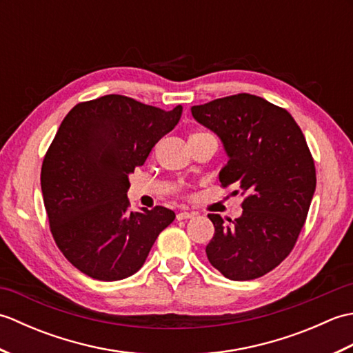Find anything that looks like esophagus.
I'll use <instances>...</instances> for the list:
<instances>
[{
  "instance_id": "34e87169",
  "label": "esophagus",
  "mask_w": 353,
  "mask_h": 353,
  "mask_svg": "<svg viewBox=\"0 0 353 353\" xmlns=\"http://www.w3.org/2000/svg\"><path fill=\"white\" fill-rule=\"evenodd\" d=\"M192 215H196V214H194V212H188V211L179 212V214H177V220H186V219H191Z\"/></svg>"
}]
</instances>
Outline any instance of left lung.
Returning <instances> with one entry per match:
<instances>
[{"instance_id": "8db88e82", "label": "left lung", "mask_w": 353, "mask_h": 353, "mask_svg": "<svg viewBox=\"0 0 353 353\" xmlns=\"http://www.w3.org/2000/svg\"><path fill=\"white\" fill-rule=\"evenodd\" d=\"M191 112L229 156L221 186L245 196L239 219L208 215L215 228L208 259L230 281L256 279L288 256L308 215L316 191L308 144L290 112L256 95L224 97Z\"/></svg>"}]
</instances>
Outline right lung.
Returning a JSON list of instances; mask_svg holds the SVG:
<instances>
[{"label":"right lung","instance_id":"right-lung-1","mask_svg":"<svg viewBox=\"0 0 353 353\" xmlns=\"http://www.w3.org/2000/svg\"><path fill=\"white\" fill-rule=\"evenodd\" d=\"M182 115L130 97L104 95L74 106L43 157L41 186L50 230L81 273L121 281L144 265L176 214L163 206L129 211V174Z\"/></svg>","mask_w":353,"mask_h":353}]
</instances>
